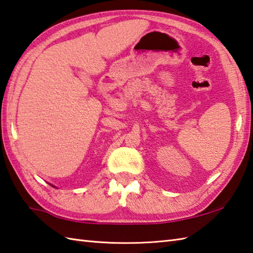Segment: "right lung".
<instances>
[{"label": "right lung", "mask_w": 253, "mask_h": 253, "mask_svg": "<svg viewBox=\"0 0 253 253\" xmlns=\"http://www.w3.org/2000/svg\"><path fill=\"white\" fill-rule=\"evenodd\" d=\"M51 186H52V185H51ZM52 187H55V186H52Z\"/></svg>", "instance_id": "obj_1"}]
</instances>
